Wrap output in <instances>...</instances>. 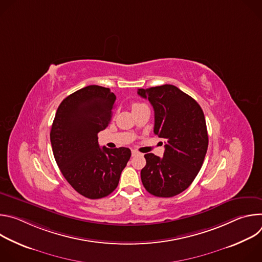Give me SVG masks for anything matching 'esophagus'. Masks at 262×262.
Here are the masks:
<instances>
[{
  "instance_id": "34e87169",
  "label": "esophagus",
  "mask_w": 262,
  "mask_h": 262,
  "mask_svg": "<svg viewBox=\"0 0 262 262\" xmlns=\"http://www.w3.org/2000/svg\"><path fill=\"white\" fill-rule=\"evenodd\" d=\"M140 152L139 151H137V150H132V156L133 157H136V156H138Z\"/></svg>"
}]
</instances>
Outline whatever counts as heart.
<instances>
[{"mask_svg":"<svg viewBox=\"0 0 262 262\" xmlns=\"http://www.w3.org/2000/svg\"><path fill=\"white\" fill-rule=\"evenodd\" d=\"M144 105H146V104H144V103H140V102H135V103H133V110H135V108H137V107H141V106H144Z\"/></svg>","mask_w":262,"mask_h":262,"instance_id":"1","label":"heart"}]
</instances>
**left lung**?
<instances>
[{
	"label": "left lung",
	"instance_id": "left-lung-1",
	"mask_svg": "<svg viewBox=\"0 0 262 262\" xmlns=\"http://www.w3.org/2000/svg\"><path fill=\"white\" fill-rule=\"evenodd\" d=\"M155 110V134L166 140L164 157L144 156L141 179L148 193L169 198L186 190L199 173L208 147L203 111L173 85L139 89Z\"/></svg>",
	"mask_w": 262,
	"mask_h": 262
}]
</instances>
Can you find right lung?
<instances>
[{
	"label": "right lung",
	"instance_id": "add662e5",
	"mask_svg": "<svg viewBox=\"0 0 262 262\" xmlns=\"http://www.w3.org/2000/svg\"><path fill=\"white\" fill-rule=\"evenodd\" d=\"M116 95L91 85L60 103L51 129L53 154L61 173L82 196L99 199L117 188L132 152L128 148H100L97 134L110 123Z\"/></svg>",
	"mask_w": 262,
	"mask_h": 262
}]
</instances>
